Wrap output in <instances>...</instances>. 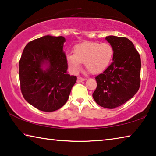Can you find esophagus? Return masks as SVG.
<instances>
[{"label":"esophagus","mask_w":156,"mask_h":156,"mask_svg":"<svg viewBox=\"0 0 156 156\" xmlns=\"http://www.w3.org/2000/svg\"><path fill=\"white\" fill-rule=\"evenodd\" d=\"M84 80V78L80 77V76H78L77 78V82L78 83H82V82H83Z\"/></svg>","instance_id":"esophagus-1"}]
</instances>
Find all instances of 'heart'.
Masks as SVG:
<instances>
[{
	"instance_id": "obj_1",
	"label": "heart",
	"mask_w": 156,
	"mask_h": 156,
	"mask_svg": "<svg viewBox=\"0 0 156 156\" xmlns=\"http://www.w3.org/2000/svg\"><path fill=\"white\" fill-rule=\"evenodd\" d=\"M74 54H67L66 60L73 72L80 69L82 62L94 74L103 72L109 65L112 59L113 50L107 43L84 42L76 44L73 49Z\"/></svg>"
}]
</instances>
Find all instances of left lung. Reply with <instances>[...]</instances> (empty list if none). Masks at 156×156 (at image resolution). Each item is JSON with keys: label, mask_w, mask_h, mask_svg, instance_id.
Returning a JSON list of instances; mask_svg holds the SVG:
<instances>
[{"label": "left lung", "mask_w": 156, "mask_h": 156, "mask_svg": "<svg viewBox=\"0 0 156 156\" xmlns=\"http://www.w3.org/2000/svg\"><path fill=\"white\" fill-rule=\"evenodd\" d=\"M105 39L113 50V62L96 77L97 87L92 96L100 106L114 109L125 103L138 91L141 60L128 38L109 36Z\"/></svg>", "instance_id": "obj_1"}]
</instances>
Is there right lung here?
Returning <instances> with one entry per match:
<instances>
[{
  "mask_svg": "<svg viewBox=\"0 0 156 156\" xmlns=\"http://www.w3.org/2000/svg\"><path fill=\"white\" fill-rule=\"evenodd\" d=\"M65 38L47 35L25 46L19 61L21 92L29 104L43 112L59 109L67 102L77 78L67 72L63 52Z\"/></svg>",
  "mask_w": 156,
  "mask_h": 156,
  "instance_id": "add662e5",
  "label": "right lung"
}]
</instances>
